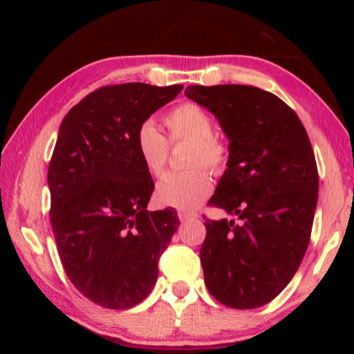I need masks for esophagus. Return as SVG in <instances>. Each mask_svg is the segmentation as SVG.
<instances>
[{
    "instance_id": "1",
    "label": "esophagus",
    "mask_w": 354,
    "mask_h": 354,
    "mask_svg": "<svg viewBox=\"0 0 354 354\" xmlns=\"http://www.w3.org/2000/svg\"><path fill=\"white\" fill-rule=\"evenodd\" d=\"M178 217L179 220H189V218H194L196 217V212H192V211H185V209H178Z\"/></svg>"
}]
</instances>
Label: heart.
I'll return each instance as SVG.
<instances>
[{
    "mask_svg": "<svg viewBox=\"0 0 354 354\" xmlns=\"http://www.w3.org/2000/svg\"><path fill=\"white\" fill-rule=\"evenodd\" d=\"M164 120L171 145L189 143L184 158V165L189 169L164 175L156 185V200L164 206L194 209L212 192V179L205 169L221 175L230 165L231 148L214 134V120L200 104L185 101L173 107ZM169 140L153 122L142 123L137 131V153L154 176L162 173L169 160ZM203 166L207 168L203 169Z\"/></svg>",
    "mask_w": 354,
    "mask_h": 354,
    "instance_id": "b5f03b06",
    "label": "heart"
}]
</instances>
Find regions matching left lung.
Segmentation results:
<instances>
[{"label": "left lung", "instance_id": "8db88e82", "mask_svg": "<svg viewBox=\"0 0 354 354\" xmlns=\"http://www.w3.org/2000/svg\"><path fill=\"white\" fill-rule=\"evenodd\" d=\"M185 97L211 111L230 139V165L207 205L241 220L206 218V287L227 308L263 306L308 250L319 198L314 149L295 111L262 88L189 86Z\"/></svg>", "mask_w": 354, "mask_h": 354}]
</instances>
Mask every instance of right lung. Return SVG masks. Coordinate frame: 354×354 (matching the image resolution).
Segmentation results:
<instances>
[{
  "label": "right lung",
  "instance_id": "obj_1",
  "mask_svg": "<svg viewBox=\"0 0 354 354\" xmlns=\"http://www.w3.org/2000/svg\"><path fill=\"white\" fill-rule=\"evenodd\" d=\"M181 84L104 86L62 120L48 169L50 220L68 279L107 309H128L148 297L158 262L178 230L176 211H147L153 178L136 136Z\"/></svg>",
  "mask_w": 354,
  "mask_h": 354
}]
</instances>
